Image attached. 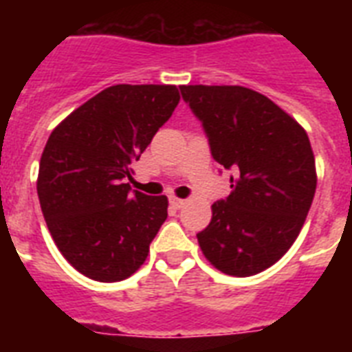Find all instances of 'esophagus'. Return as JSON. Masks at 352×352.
Here are the masks:
<instances>
[{
    "instance_id": "obj_1",
    "label": "esophagus",
    "mask_w": 352,
    "mask_h": 352,
    "mask_svg": "<svg viewBox=\"0 0 352 352\" xmlns=\"http://www.w3.org/2000/svg\"><path fill=\"white\" fill-rule=\"evenodd\" d=\"M170 204H171V208H175V210H181L184 204H186V201L184 199H177V197H170Z\"/></svg>"
}]
</instances>
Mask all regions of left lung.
<instances>
[{
    "label": "left lung",
    "mask_w": 352,
    "mask_h": 352,
    "mask_svg": "<svg viewBox=\"0 0 352 352\" xmlns=\"http://www.w3.org/2000/svg\"><path fill=\"white\" fill-rule=\"evenodd\" d=\"M230 175L232 193L212 206L197 239L215 268L246 278L272 267L300 234L316 192V164L305 129L257 91L241 85H182Z\"/></svg>",
    "instance_id": "1"
}]
</instances>
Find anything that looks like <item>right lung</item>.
<instances>
[{
	"mask_svg": "<svg viewBox=\"0 0 352 352\" xmlns=\"http://www.w3.org/2000/svg\"><path fill=\"white\" fill-rule=\"evenodd\" d=\"M179 100L175 85H113L47 140L38 173L41 212L58 250L87 278L115 283L146 261L168 199L131 190L126 179Z\"/></svg>",
	"mask_w": 352,
	"mask_h": 352,
	"instance_id": "obj_1",
	"label": "right lung"
}]
</instances>
